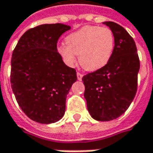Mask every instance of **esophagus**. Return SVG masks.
<instances>
[{
    "label": "esophagus",
    "instance_id": "obj_1",
    "mask_svg": "<svg viewBox=\"0 0 153 153\" xmlns=\"http://www.w3.org/2000/svg\"><path fill=\"white\" fill-rule=\"evenodd\" d=\"M82 77H83V75H82L81 74L77 73V79H78L79 80H81V79H82Z\"/></svg>",
    "mask_w": 153,
    "mask_h": 153
}]
</instances>
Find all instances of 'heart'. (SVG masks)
I'll list each match as a JSON object with an SVG mask.
<instances>
[{
	"label": "heart",
	"mask_w": 153,
	"mask_h": 153,
	"mask_svg": "<svg viewBox=\"0 0 153 153\" xmlns=\"http://www.w3.org/2000/svg\"><path fill=\"white\" fill-rule=\"evenodd\" d=\"M65 45L57 48L64 61L73 65L79 56L83 69L95 72L105 67L111 60L115 37L111 29L96 25H85L65 38Z\"/></svg>",
	"instance_id": "b5f03b06"
}]
</instances>
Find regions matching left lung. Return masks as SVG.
<instances>
[{
  "label": "left lung",
  "instance_id": "obj_1",
  "mask_svg": "<svg viewBox=\"0 0 153 153\" xmlns=\"http://www.w3.org/2000/svg\"><path fill=\"white\" fill-rule=\"evenodd\" d=\"M114 34L115 48L105 67L82 78L84 97L91 117L109 121L121 116L135 98L140 62L133 38L120 25L105 21Z\"/></svg>",
  "mask_w": 153,
  "mask_h": 153
}]
</instances>
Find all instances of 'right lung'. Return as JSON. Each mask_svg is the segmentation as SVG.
I'll return each instance as SVG.
<instances>
[{
  "instance_id": "obj_1",
  "label": "right lung",
  "mask_w": 153,
  "mask_h": 153,
  "mask_svg": "<svg viewBox=\"0 0 153 153\" xmlns=\"http://www.w3.org/2000/svg\"><path fill=\"white\" fill-rule=\"evenodd\" d=\"M71 26L45 24L26 31L11 57L10 83L16 102L33 121L51 124L63 118L65 100L77 80L57 52L59 37Z\"/></svg>"
}]
</instances>
